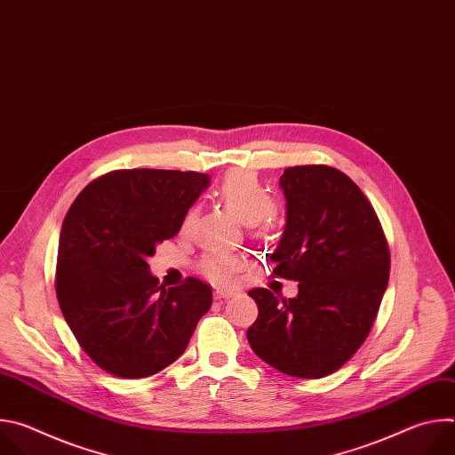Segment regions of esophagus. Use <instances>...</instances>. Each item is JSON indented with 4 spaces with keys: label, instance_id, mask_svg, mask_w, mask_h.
<instances>
[{
    "label": "esophagus",
    "instance_id": "esophagus-1",
    "mask_svg": "<svg viewBox=\"0 0 455 455\" xmlns=\"http://www.w3.org/2000/svg\"><path fill=\"white\" fill-rule=\"evenodd\" d=\"M216 299L218 300H223V299H230V297H234L235 295V291L234 290H216Z\"/></svg>",
    "mask_w": 455,
    "mask_h": 455
}]
</instances>
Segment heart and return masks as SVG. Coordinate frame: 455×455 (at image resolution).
<instances>
[{
  "mask_svg": "<svg viewBox=\"0 0 455 455\" xmlns=\"http://www.w3.org/2000/svg\"><path fill=\"white\" fill-rule=\"evenodd\" d=\"M220 200L244 223V225H263L267 227L272 221L275 211V202L265 185L257 180L255 174L246 171L228 172L218 188ZM196 218V211L188 209L181 221V230H188ZM200 268L207 279L216 284L230 286L237 283L244 261L243 257L230 251L209 253L202 259Z\"/></svg>",
  "mask_w": 455,
  "mask_h": 455,
  "instance_id": "b5f03b06",
  "label": "heart"
}]
</instances>
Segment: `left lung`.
<instances>
[{"instance_id": "obj_1", "label": "left lung", "mask_w": 455, "mask_h": 455, "mask_svg": "<svg viewBox=\"0 0 455 455\" xmlns=\"http://www.w3.org/2000/svg\"><path fill=\"white\" fill-rule=\"evenodd\" d=\"M286 228L274 274L299 283L284 299L253 288L259 315L248 328L253 353L297 378L339 371L371 333L388 283L391 253L360 187L330 165L284 169Z\"/></svg>"}]
</instances>
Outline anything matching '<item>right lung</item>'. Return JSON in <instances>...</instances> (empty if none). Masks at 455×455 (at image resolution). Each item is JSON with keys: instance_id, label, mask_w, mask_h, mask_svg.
<instances>
[{"instance_id": "1", "label": "right lung", "mask_w": 455, "mask_h": 455, "mask_svg": "<svg viewBox=\"0 0 455 455\" xmlns=\"http://www.w3.org/2000/svg\"><path fill=\"white\" fill-rule=\"evenodd\" d=\"M209 181L196 171H111L88 183L64 218L57 300L79 346L106 372L146 378L165 369L211 307L209 284L187 277L165 288L148 265Z\"/></svg>"}]
</instances>
